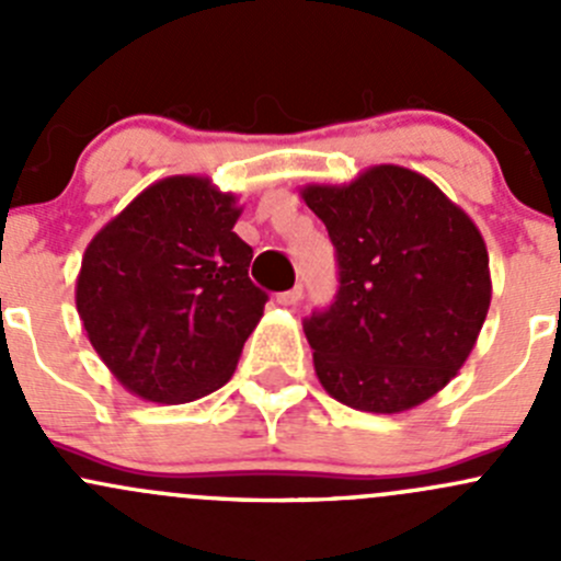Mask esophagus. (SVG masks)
<instances>
[{
	"instance_id": "34e87169",
	"label": "esophagus",
	"mask_w": 561,
	"mask_h": 561,
	"mask_svg": "<svg viewBox=\"0 0 561 561\" xmlns=\"http://www.w3.org/2000/svg\"><path fill=\"white\" fill-rule=\"evenodd\" d=\"M301 298H304V287L296 285V287H293V290L279 293V296H276V301H279L282 307H296V304L301 301Z\"/></svg>"
}]
</instances>
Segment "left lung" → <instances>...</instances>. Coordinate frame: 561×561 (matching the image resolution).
Returning a JSON list of instances; mask_svg holds the SVG:
<instances>
[{
  "instance_id": "obj_1",
  "label": "left lung",
  "mask_w": 561,
  "mask_h": 561,
  "mask_svg": "<svg viewBox=\"0 0 561 561\" xmlns=\"http://www.w3.org/2000/svg\"><path fill=\"white\" fill-rule=\"evenodd\" d=\"M336 247L339 293L304 322L320 386L375 415L439 393L472 353L491 304L478 225L434 181L375 165L350 184H307Z\"/></svg>"
}]
</instances>
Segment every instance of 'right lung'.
I'll use <instances>...</instances> for the list:
<instances>
[{"instance_id": "add662e5", "label": "right lung", "mask_w": 561, "mask_h": 561, "mask_svg": "<svg viewBox=\"0 0 561 561\" xmlns=\"http://www.w3.org/2000/svg\"><path fill=\"white\" fill-rule=\"evenodd\" d=\"M239 217V197L206 175H168L89 241L76 307L129 393L186 404L233 377L268 301L249 279Z\"/></svg>"}]
</instances>
